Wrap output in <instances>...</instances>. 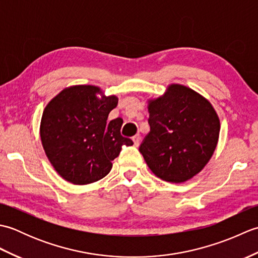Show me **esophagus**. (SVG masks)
I'll return each mask as SVG.
<instances>
[{
	"mask_svg": "<svg viewBox=\"0 0 258 258\" xmlns=\"http://www.w3.org/2000/svg\"><path fill=\"white\" fill-rule=\"evenodd\" d=\"M140 134H136L135 136H133V142H134V145L135 146H139L140 145Z\"/></svg>",
	"mask_w": 258,
	"mask_h": 258,
	"instance_id": "1",
	"label": "esophagus"
}]
</instances>
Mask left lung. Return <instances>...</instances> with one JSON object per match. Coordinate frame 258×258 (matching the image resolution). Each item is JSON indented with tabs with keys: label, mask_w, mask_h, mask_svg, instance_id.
<instances>
[{
	"label": "left lung",
	"mask_w": 258,
	"mask_h": 258,
	"mask_svg": "<svg viewBox=\"0 0 258 258\" xmlns=\"http://www.w3.org/2000/svg\"><path fill=\"white\" fill-rule=\"evenodd\" d=\"M150 133L140 146L151 171L171 183L199 174L216 149L220 118L205 97L189 87L172 84L149 101Z\"/></svg>",
	"instance_id": "obj_1"
}]
</instances>
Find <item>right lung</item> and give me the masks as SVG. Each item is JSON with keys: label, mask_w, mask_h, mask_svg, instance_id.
<instances>
[{"label": "right lung", "mask_w": 258, "mask_h": 258, "mask_svg": "<svg viewBox=\"0 0 258 258\" xmlns=\"http://www.w3.org/2000/svg\"><path fill=\"white\" fill-rule=\"evenodd\" d=\"M97 94H102L97 86L68 87L51 100L42 115L40 134L48 161L75 185L105 177L122 146L133 145L132 140L120 135L122 118L107 123L118 98Z\"/></svg>", "instance_id": "obj_1"}]
</instances>
